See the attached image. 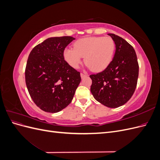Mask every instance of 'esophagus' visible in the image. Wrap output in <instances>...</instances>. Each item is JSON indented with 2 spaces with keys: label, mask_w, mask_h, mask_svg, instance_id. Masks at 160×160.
Segmentation results:
<instances>
[{
  "label": "esophagus",
  "mask_w": 160,
  "mask_h": 160,
  "mask_svg": "<svg viewBox=\"0 0 160 160\" xmlns=\"http://www.w3.org/2000/svg\"><path fill=\"white\" fill-rule=\"evenodd\" d=\"M87 76V75L86 74H83V73H81V78L82 79H83V78H84V77H86Z\"/></svg>",
  "instance_id": "1"
}]
</instances>
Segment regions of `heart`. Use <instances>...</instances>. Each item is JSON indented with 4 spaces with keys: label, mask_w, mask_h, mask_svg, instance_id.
I'll return each mask as SVG.
<instances>
[{
    "label": "heart",
    "mask_w": 160,
    "mask_h": 160,
    "mask_svg": "<svg viewBox=\"0 0 160 160\" xmlns=\"http://www.w3.org/2000/svg\"><path fill=\"white\" fill-rule=\"evenodd\" d=\"M74 49L67 48L63 57L71 67L79 68L85 57V62L94 72L105 70L112 61L115 44L109 37H90L82 38L75 42Z\"/></svg>",
    "instance_id": "obj_1"
}]
</instances>
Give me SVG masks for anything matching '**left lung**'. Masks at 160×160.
Listing matches in <instances>:
<instances>
[{"mask_svg":"<svg viewBox=\"0 0 160 160\" xmlns=\"http://www.w3.org/2000/svg\"><path fill=\"white\" fill-rule=\"evenodd\" d=\"M115 42L112 61L102 72L91 75V92L93 98L106 107H120L132 98L136 88L139 65L133 47L115 34L109 33Z\"/></svg>","mask_w":160,"mask_h":160,"instance_id":"1","label":"left lung"}]
</instances>
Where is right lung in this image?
I'll return each instance as SVG.
<instances>
[{
    "label": "right lung",
    "instance_id": "obj_1",
    "mask_svg": "<svg viewBox=\"0 0 160 160\" xmlns=\"http://www.w3.org/2000/svg\"><path fill=\"white\" fill-rule=\"evenodd\" d=\"M75 38L50 37L31 51L25 81L37 106L48 113H57L68 106L81 82L80 72L65 61V47Z\"/></svg>",
    "mask_w": 160,
    "mask_h": 160
}]
</instances>
